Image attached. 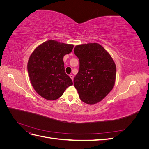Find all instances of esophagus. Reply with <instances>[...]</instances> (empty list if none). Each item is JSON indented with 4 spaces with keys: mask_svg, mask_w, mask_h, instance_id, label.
<instances>
[{
    "mask_svg": "<svg viewBox=\"0 0 149 149\" xmlns=\"http://www.w3.org/2000/svg\"><path fill=\"white\" fill-rule=\"evenodd\" d=\"M70 76L71 79L72 80H73V78H74V75H73V74H70Z\"/></svg>",
    "mask_w": 149,
    "mask_h": 149,
    "instance_id": "esophagus-1",
    "label": "esophagus"
}]
</instances>
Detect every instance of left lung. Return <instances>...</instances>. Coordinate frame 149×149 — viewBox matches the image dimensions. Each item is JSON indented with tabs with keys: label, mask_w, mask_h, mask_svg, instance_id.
<instances>
[{
	"label": "left lung",
	"mask_w": 149,
	"mask_h": 149,
	"mask_svg": "<svg viewBox=\"0 0 149 149\" xmlns=\"http://www.w3.org/2000/svg\"><path fill=\"white\" fill-rule=\"evenodd\" d=\"M74 52L79 60L74 86L81 100L88 104H94L104 98L114 87L115 63L109 53L98 43L78 45Z\"/></svg>",
	"instance_id": "8db88e82"
}]
</instances>
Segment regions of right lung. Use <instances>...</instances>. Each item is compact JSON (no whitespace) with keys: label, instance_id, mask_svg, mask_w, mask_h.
Here are the masks:
<instances>
[{"label":"right lung","instance_id":"right-lung-1","mask_svg":"<svg viewBox=\"0 0 149 149\" xmlns=\"http://www.w3.org/2000/svg\"><path fill=\"white\" fill-rule=\"evenodd\" d=\"M73 45L50 40L31 54L27 65L31 85L40 96L47 100L60 97L73 81L65 71L63 56L71 52Z\"/></svg>","mask_w":149,"mask_h":149}]
</instances>
